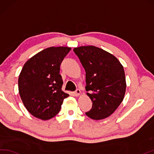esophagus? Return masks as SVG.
Returning a JSON list of instances; mask_svg holds the SVG:
<instances>
[{
    "mask_svg": "<svg viewBox=\"0 0 154 154\" xmlns=\"http://www.w3.org/2000/svg\"><path fill=\"white\" fill-rule=\"evenodd\" d=\"M74 94L76 96H78V95H80L81 94V91L79 90V89H77V90L74 92Z\"/></svg>",
    "mask_w": 154,
    "mask_h": 154,
    "instance_id": "esophagus-1",
    "label": "esophagus"
}]
</instances>
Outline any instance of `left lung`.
Here are the masks:
<instances>
[{
	"label": "left lung",
	"mask_w": 154,
	"mask_h": 154,
	"mask_svg": "<svg viewBox=\"0 0 154 154\" xmlns=\"http://www.w3.org/2000/svg\"><path fill=\"white\" fill-rule=\"evenodd\" d=\"M86 71V90L92 108L86 115L94 120L109 117L122 101L126 91L123 66L112 54L95 46L74 49Z\"/></svg>",
	"instance_id": "left-lung-1"
}]
</instances>
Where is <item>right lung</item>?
<instances>
[{
    "mask_svg": "<svg viewBox=\"0 0 154 154\" xmlns=\"http://www.w3.org/2000/svg\"><path fill=\"white\" fill-rule=\"evenodd\" d=\"M71 50L66 47H51L40 51L23 65L18 78L20 97L31 114L42 120L54 117L64 99L60 66Z\"/></svg>",
    "mask_w": 154,
    "mask_h": 154,
    "instance_id": "1",
    "label": "right lung"
}]
</instances>
